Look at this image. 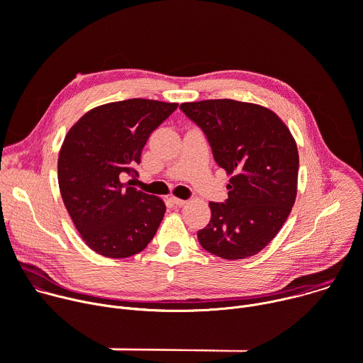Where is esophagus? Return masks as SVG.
I'll list each match as a JSON object with an SVG mask.
<instances>
[{
    "instance_id": "esophagus-1",
    "label": "esophagus",
    "mask_w": 363,
    "mask_h": 363,
    "mask_svg": "<svg viewBox=\"0 0 363 363\" xmlns=\"http://www.w3.org/2000/svg\"><path fill=\"white\" fill-rule=\"evenodd\" d=\"M171 199H172V202H174L175 205H178V206H184V205L186 203L185 199H181V198H177V196H171Z\"/></svg>"
}]
</instances>
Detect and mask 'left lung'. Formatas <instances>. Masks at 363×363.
Here are the masks:
<instances>
[{
    "instance_id": "left-lung-1",
    "label": "left lung",
    "mask_w": 363,
    "mask_h": 363,
    "mask_svg": "<svg viewBox=\"0 0 363 363\" xmlns=\"http://www.w3.org/2000/svg\"><path fill=\"white\" fill-rule=\"evenodd\" d=\"M179 109L202 129L216 162L231 175L228 199L210 202L211 220L196 233L199 244L225 260L260 252L296 201L294 138L274 112L254 103L214 99L182 103Z\"/></svg>"
}]
</instances>
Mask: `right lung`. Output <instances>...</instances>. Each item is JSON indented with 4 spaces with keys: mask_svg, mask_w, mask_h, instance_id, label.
Listing matches in <instances>:
<instances>
[{
    "mask_svg": "<svg viewBox=\"0 0 363 363\" xmlns=\"http://www.w3.org/2000/svg\"><path fill=\"white\" fill-rule=\"evenodd\" d=\"M178 103L128 99L83 115L67 132L57 162L63 202L84 242L97 254L126 258L150 242L167 206L123 182L136 177L149 135Z\"/></svg>",
    "mask_w": 363,
    "mask_h": 363,
    "instance_id": "add662e5",
    "label": "right lung"
}]
</instances>
